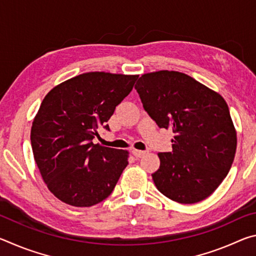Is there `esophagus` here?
Wrapping results in <instances>:
<instances>
[{
	"label": "esophagus",
	"mask_w": 256,
	"mask_h": 256,
	"mask_svg": "<svg viewBox=\"0 0 256 256\" xmlns=\"http://www.w3.org/2000/svg\"><path fill=\"white\" fill-rule=\"evenodd\" d=\"M132 154H133L134 157H136V158H141V157H144V156L146 154V151H144V150L132 149Z\"/></svg>",
	"instance_id": "1"
}]
</instances>
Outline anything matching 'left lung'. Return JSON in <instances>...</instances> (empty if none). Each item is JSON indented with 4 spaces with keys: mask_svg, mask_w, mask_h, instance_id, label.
Masks as SVG:
<instances>
[{
    "mask_svg": "<svg viewBox=\"0 0 256 256\" xmlns=\"http://www.w3.org/2000/svg\"><path fill=\"white\" fill-rule=\"evenodd\" d=\"M136 89L150 118L175 134L172 150L158 154L154 185L184 204L204 200L222 184L235 158L237 138L227 102L176 71L146 73Z\"/></svg>",
    "mask_w": 256,
    "mask_h": 256,
    "instance_id": "obj_1",
    "label": "left lung"
}]
</instances>
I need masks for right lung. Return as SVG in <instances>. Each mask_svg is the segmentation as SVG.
Instances as JSON below:
<instances>
[{"label": "right lung", "instance_id": "right-lung-1", "mask_svg": "<svg viewBox=\"0 0 256 256\" xmlns=\"http://www.w3.org/2000/svg\"><path fill=\"white\" fill-rule=\"evenodd\" d=\"M138 76L89 72L56 86L32 122L30 140L42 180L73 206H92L110 196L128 166V151L94 144L102 128L132 92Z\"/></svg>", "mask_w": 256, "mask_h": 256}]
</instances>
